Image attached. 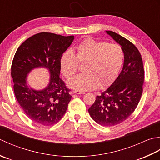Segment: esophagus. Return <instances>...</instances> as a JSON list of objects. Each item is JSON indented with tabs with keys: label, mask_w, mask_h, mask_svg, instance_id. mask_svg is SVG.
I'll return each instance as SVG.
<instances>
[{
	"label": "esophagus",
	"mask_w": 160,
	"mask_h": 160,
	"mask_svg": "<svg viewBox=\"0 0 160 160\" xmlns=\"http://www.w3.org/2000/svg\"><path fill=\"white\" fill-rule=\"evenodd\" d=\"M72 92L74 94H83L85 93L83 92H81V91H79V90H74Z\"/></svg>",
	"instance_id": "obj_1"
}]
</instances>
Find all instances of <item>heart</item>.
Listing matches in <instances>:
<instances>
[{
  "mask_svg": "<svg viewBox=\"0 0 160 160\" xmlns=\"http://www.w3.org/2000/svg\"><path fill=\"white\" fill-rule=\"evenodd\" d=\"M75 55L68 50L61 55L60 66L68 78L78 71L79 63H86L84 74L68 81L70 88L79 91L94 90L105 87L115 80L122 66L123 54L119 45L106 43L87 38L77 45Z\"/></svg>",
  "mask_w": 160,
  "mask_h": 160,
  "instance_id": "obj_1",
  "label": "heart"
}]
</instances>
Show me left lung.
Masks as SVG:
<instances>
[{
    "label": "left lung",
    "instance_id": "8db88e82",
    "mask_svg": "<svg viewBox=\"0 0 160 160\" xmlns=\"http://www.w3.org/2000/svg\"><path fill=\"white\" fill-rule=\"evenodd\" d=\"M122 47L124 54L121 72L108 88L97 96L88 109L94 122L112 126L126 120L134 112L141 99L144 78L142 56L131 42L112 31H106Z\"/></svg>",
    "mask_w": 160,
    "mask_h": 160
}]
</instances>
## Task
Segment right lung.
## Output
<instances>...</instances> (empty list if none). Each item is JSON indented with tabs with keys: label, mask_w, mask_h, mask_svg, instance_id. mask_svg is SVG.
Returning a JSON list of instances; mask_svg holds the SVG:
<instances>
[{
	"label": "right lung",
	"mask_w": 160,
	"mask_h": 160,
	"mask_svg": "<svg viewBox=\"0 0 160 160\" xmlns=\"http://www.w3.org/2000/svg\"><path fill=\"white\" fill-rule=\"evenodd\" d=\"M74 39V36L41 32L16 52L11 68L16 98L26 115L39 125L55 124L66 112L72 96L60 77V59ZM37 68L50 72L48 86L41 90L32 89L27 82V75Z\"/></svg>",
	"instance_id": "1"
}]
</instances>
